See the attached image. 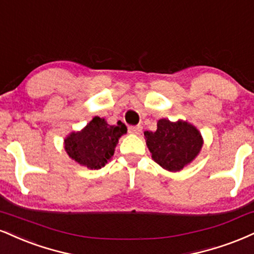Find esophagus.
I'll use <instances>...</instances> for the list:
<instances>
[{
	"label": "esophagus",
	"mask_w": 254,
	"mask_h": 254,
	"mask_svg": "<svg viewBox=\"0 0 254 254\" xmlns=\"http://www.w3.org/2000/svg\"><path fill=\"white\" fill-rule=\"evenodd\" d=\"M129 132L132 133V135H139L142 132V127L140 125H136V127H130Z\"/></svg>",
	"instance_id": "esophagus-1"
}]
</instances>
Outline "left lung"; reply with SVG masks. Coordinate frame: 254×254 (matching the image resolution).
<instances>
[{
  "label": "left lung",
  "instance_id": "8db88e82",
  "mask_svg": "<svg viewBox=\"0 0 254 254\" xmlns=\"http://www.w3.org/2000/svg\"><path fill=\"white\" fill-rule=\"evenodd\" d=\"M152 160L169 172H180L197 156L203 139L194 125L160 119L155 132H144Z\"/></svg>",
  "mask_w": 254,
  "mask_h": 254
}]
</instances>
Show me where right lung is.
<instances>
[{
    "mask_svg": "<svg viewBox=\"0 0 254 254\" xmlns=\"http://www.w3.org/2000/svg\"><path fill=\"white\" fill-rule=\"evenodd\" d=\"M127 131L122 122L110 125L104 118L94 117L81 131L66 137L65 150L80 166L100 169L114 156L119 137Z\"/></svg>",
    "mask_w": 254,
    "mask_h": 254,
    "instance_id": "1",
    "label": "right lung"
}]
</instances>
